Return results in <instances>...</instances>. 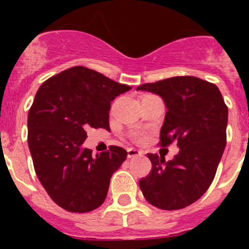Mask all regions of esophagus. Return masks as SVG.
Returning <instances> with one entry per match:
<instances>
[{
  "label": "esophagus",
  "mask_w": 249,
  "mask_h": 249,
  "mask_svg": "<svg viewBox=\"0 0 249 249\" xmlns=\"http://www.w3.org/2000/svg\"><path fill=\"white\" fill-rule=\"evenodd\" d=\"M141 155H142V152L138 151V149H135V148L127 149V157H128V158L138 157V156H141Z\"/></svg>",
  "instance_id": "1"
}]
</instances>
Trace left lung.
I'll list each match as a JSON object with an SVG mask.
<instances>
[{
  "label": "left lung",
  "instance_id": "left-lung-1",
  "mask_svg": "<svg viewBox=\"0 0 249 249\" xmlns=\"http://www.w3.org/2000/svg\"><path fill=\"white\" fill-rule=\"evenodd\" d=\"M158 94L167 112L160 144L176 142L172 160L148 153L152 171L140 181L144 198L160 210H181L204 195L214 178L226 147L228 108L218 87L192 76L172 77L138 86Z\"/></svg>",
  "mask_w": 249,
  "mask_h": 249
}]
</instances>
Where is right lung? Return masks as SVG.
Segmentation results:
<instances>
[{
	"label": "right lung",
	"mask_w": 249,
	"mask_h": 249,
	"mask_svg": "<svg viewBox=\"0 0 249 249\" xmlns=\"http://www.w3.org/2000/svg\"><path fill=\"white\" fill-rule=\"evenodd\" d=\"M131 87L76 66L41 85L28 111V148L39 182L54 203L86 213L105 202L111 177L126 160V149L111 146L92 156L83 147L86 129H109L114 98Z\"/></svg>",
	"instance_id": "add662e5"
}]
</instances>
